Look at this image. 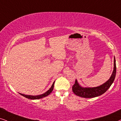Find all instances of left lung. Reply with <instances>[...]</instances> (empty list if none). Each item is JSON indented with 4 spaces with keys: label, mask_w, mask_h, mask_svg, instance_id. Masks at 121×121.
Listing matches in <instances>:
<instances>
[{
    "label": "left lung",
    "mask_w": 121,
    "mask_h": 121,
    "mask_svg": "<svg viewBox=\"0 0 121 121\" xmlns=\"http://www.w3.org/2000/svg\"><path fill=\"white\" fill-rule=\"evenodd\" d=\"M116 74V59L114 58V68L111 77L104 84L96 87L84 88L81 87L78 83L77 79L75 83L72 87V91L75 95L83 98H94L98 97L105 93L108 89L111 87L113 82Z\"/></svg>",
    "instance_id": "left-lung-1"
}]
</instances>
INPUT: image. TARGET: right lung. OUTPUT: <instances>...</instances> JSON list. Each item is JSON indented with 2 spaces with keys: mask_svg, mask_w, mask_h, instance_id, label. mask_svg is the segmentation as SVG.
<instances>
[{
  "mask_svg": "<svg viewBox=\"0 0 121 121\" xmlns=\"http://www.w3.org/2000/svg\"><path fill=\"white\" fill-rule=\"evenodd\" d=\"M54 82H55V81L53 82V83L52 84V87H51V88H50L48 91H47L46 92H45L44 93L42 94V95H23V94H22V93H19V94L20 95H23V97H26V98L30 99H40V98H44V97L48 96V95H49V94H51V92L53 91V88H54Z\"/></svg>",
  "mask_w": 121,
  "mask_h": 121,
  "instance_id": "add662e5",
  "label": "right lung"
}]
</instances>
